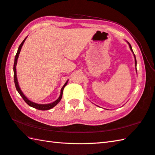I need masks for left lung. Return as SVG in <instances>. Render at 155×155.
<instances>
[{
    "instance_id": "8db88e82",
    "label": "left lung",
    "mask_w": 155,
    "mask_h": 155,
    "mask_svg": "<svg viewBox=\"0 0 155 155\" xmlns=\"http://www.w3.org/2000/svg\"><path fill=\"white\" fill-rule=\"evenodd\" d=\"M127 43L128 44V45H129V47H130V50L132 51V52L133 53V55H134V60H135V67H136V72H137V70H136V64H137V62H136V59L135 54H134V51H133V50H132V48L131 45H130V43H129V42H128V41H127Z\"/></svg>"
}]
</instances>
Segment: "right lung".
<instances>
[{"instance_id":"obj_1","label":"right lung","mask_w":155,"mask_h":155,"mask_svg":"<svg viewBox=\"0 0 155 155\" xmlns=\"http://www.w3.org/2000/svg\"><path fill=\"white\" fill-rule=\"evenodd\" d=\"M27 37L24 39V40L22 41V43H21L19 45V48H18V50H17V52L16 54V56H15V62H14V66H13V72H14V81H15V87H16L17 91H18V93H19V95L21 96V97L23 99L24 101L26 102L27 104H28L29 106H31V107H33V108H35L37 109V110H42V111H44V110H50V109L53 108L54 107H55V106L58 104L60 102V100L62 99V93H63V90H64V88L65 87V86L67 84V83L68 80L66 82L65 84H64L63 87H62L61 91H60V95L59 96V97L55 101H54L52 103H51V104H36V103L33 102L31 101H30V100L27 97L24 95L22 91H21V88L19 85V83H18V80H17V71H16V66H17V60H18V58H19V55L20 54V51L21 50V48H22L23 45L24 44V42H25V39H27Z\"/></svg>"}]
</instances>
